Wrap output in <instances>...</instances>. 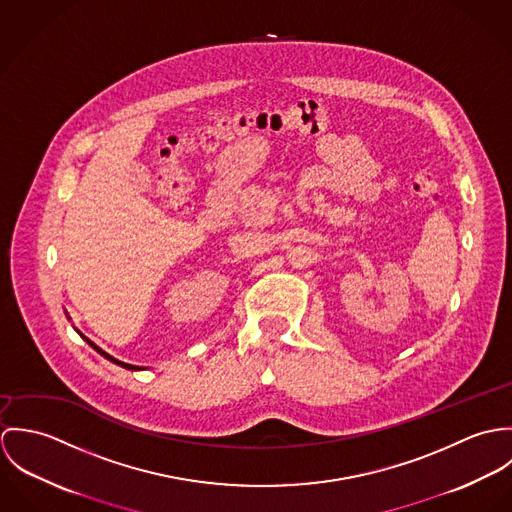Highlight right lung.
Masks as SVG:
<instances>
[{
    "label": "right lung",
    "instance_id": "right-lung-1",
    "mask_svg": "<svg viewBox=\"0 0 512 512\" xmlns=\"http://www.w3.org/2000/svg\"><path fill=\"white\" fill-rule=\"evenodd\" d=\"M82 337H84V335H82ZM84 339H86V337H84ZM86 343H88V345H90V347H94V349H96V351H98V353H100V355H102V357H106V359H108V361H112V363H116V365L124 366V368H130V370H138V368H140V366L128 365V363H122V361H118V359H114V357H110V355H108V353H104V351H102V349H100V347H96V345H94V343H92V341H88V339H86Z\"/></svg>",
    "mask_w": 512,
    "mask_h": 512
}]
</instances>
